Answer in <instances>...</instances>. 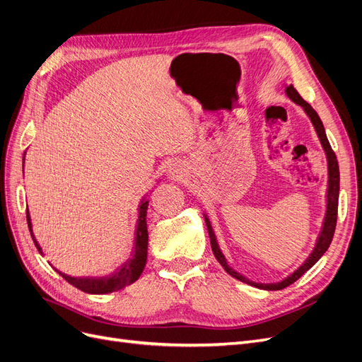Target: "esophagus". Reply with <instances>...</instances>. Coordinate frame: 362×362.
<instances>
[{"mask_svg": "<svg viewBox=\"0 0 362 362\" xmlns=\"http://www.w3.org/2000/svg\"><path fill=\"white\" fill-rule=\"evenodd\" d=\"M167 173H168V176L173 177V179H182L183 177V168H182V165L179 163L168 164Z\"/></svg>", "mask_w": 362, "mask_h": 362, "instance_id": "esophagus-1", "label": "esophagus"}]
</instances>
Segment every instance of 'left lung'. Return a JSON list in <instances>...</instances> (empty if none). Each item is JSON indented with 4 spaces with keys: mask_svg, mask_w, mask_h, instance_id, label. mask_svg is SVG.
Here are the masks:
<instances>
[{
    "mask_svg": "<svg viewBox=\"0 0 362 362\" xmlns=\"http://www.w3.org/2000/svg\"><path fill=\"white\" fill-rule=\"evenodd\" d=\"M286 95L298 105L303 107V110L305 112V115L309 116V119L312 120V124L315 127V131L317 134V137L320 140V144H322L325 155H327V160H328V189H327V211H325V218H324V225H322V231H320L319 237H317V242L315 245L313 252L309 255L304 261L303 265H300L298 269L293 272L292 274H289L286 279H284L282 282H277V284H257V282H252V280L246 279L245 276H242L240 273H237L234 269L228 265L226 262L223 253L219 249L218 245V240L215 233H213L211 228V223L207 218V215H204L206 219V226H207V231H209V237H210V245H211V250H213V255L216 257V259L219 261V264L223 267L225 272L228 273L230 276H233L234 279L240 280V282L247 284L250 286H255L259 289H265V291H280L284 289L289 285H292L296 280H298L307 270L312 269V267L320 259V257L324 255V253L328 250L329 245H331V240L334 237V231H336V223H337V207H339V191H340V171H339V163H337V156L334 153V151L331 149V144L327 139V134H325V128L322 120L317 116V113L313 110V107L305 103L301 97L300 93L297 92V89L293 88L292 85L286 86L285 89Z\"/></svg>",
    "mask_w": 362,
    "mask_h": 362,
    "instance_id": "obj_1",
    "label": "left lung"
}]
</instances>
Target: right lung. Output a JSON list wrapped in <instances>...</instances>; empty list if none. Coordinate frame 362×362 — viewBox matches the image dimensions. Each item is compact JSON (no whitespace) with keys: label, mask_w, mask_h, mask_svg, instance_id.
<instances>
[{"label":"right lung","mask_w":362,"mask_h":362,"mask_svg":"<svg viewBox=\"0 0 362 362\" xmlns=\"http://www.w3.org/2000/svg\"><path fill=\"white\" fill-rule=\"evenodd\" d=\"M25 159V156H23ZM147 206H149V202L146 198H143L139 206V221H137V230H136V242H134V252H132V258H129L124 265H120V269H117L115 273L110 276H104V277H73L59 272L58 269L53 267V270L59 273L66 282L76 286L77 289L83 291L86 293H110L115 291L122 289L131 284L136 282V280L141 276L146 259H147V240H149V234H147V223H146V215H147ZM26 221H28V228L31 233V237L34 240V245L38 249V252L42 253V247H40L38 242L35 240L33 234V223L30 218V211L26 209Z\"/></svg>","instance_id":"right-lung-1"}]
</instances>
